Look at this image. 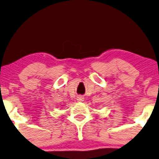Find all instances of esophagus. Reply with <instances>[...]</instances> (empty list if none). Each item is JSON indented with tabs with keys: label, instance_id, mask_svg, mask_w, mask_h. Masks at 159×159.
I'll list each match as a JSON object with an SVG mask.
<instances>
[{
	"label": "esophagus",
	"instance_id": "esophagus-1",
	"mask_svg": "<svg viewBox=\"0 0 159 159\" xmlns=\"http://www.w3.org/2000/svg\"><path fill=\"white\" fill-rule=\"evenodd\" d=\"M84 100V97L81 96V95H80V96H78V97L77 98V101L78 102H83Z\"/></svg>",
	"mask_w": 159,
	"mask_h": 159
}]
</instances>
